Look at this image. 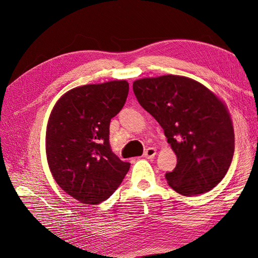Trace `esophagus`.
<instances>
[{"mask_svg": "<svg viewBox=\"0 0 258 258\" xmlns=\"http://www.w3.org/2000/svg\"><path fill=\"white\" fill-rule=\"evenodd\" d=\"M156 154H157V152H156V150L154 147H150L147 148V150L144 152V157L147 158V159H153Z\"/></svg>", "mask_w": 258, "mask_h": 258, "instance_id": "34e87169", "label": "esophagus"}]
</instances>
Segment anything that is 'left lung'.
<instances>
[{
	"mask_svg": "<svg viewBox=\"0 0 258 258\" xmlns=\"http://www.w3.org/2000/svg\"><path fill=\"white\" fill-rule=\"evenodd\" d=\"M144 110L159 122L177 162L166 178L184 196L211 190L227 173L235 132L227 106L205 85L181 75L134 82Z\"/></svg>",
	"mask_w": 258,
	"mask_h": 258,
	"instance_id": "1",
	"label": "left lung"
}]
</instances>
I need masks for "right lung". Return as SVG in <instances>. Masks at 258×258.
<instances>
[{
  "instance_id": "1",
  "label": "right lung",
  "mask_w": 258,
  "mask_h": 258,
  "mask_svg": "<svg viewBox=\"0 0 258 258\" xmlns=\"http://www.w3.org/2000/svg\"><path fill=\"white\" fill-rule=\"evenodd\" d=\"M129 92L127 81L80 86L53 105L46 128V156L52 177L85 205H99L118 188L130 168L112 152L110 122Z\"/></svg>"
}]
</instances>
